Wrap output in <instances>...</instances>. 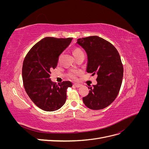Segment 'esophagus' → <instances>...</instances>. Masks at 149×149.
Segmentation results:
<instances>
[{
    "label": "esophagus",
    "mask_w": 149,
    "mask_h": 149,
    "mask_svg": "<svg viewBox=\"0 0 149 149\" xmlns=\"http://www.w3.org/2000/svg\"><path fill=\"white\" fill-rule=\"evenodd\" d=\"M73 86H75L76 88H79V87L81 86V84H77V83H74Z\"/></svg>",
    "instance_id": "1"
}]
</instances>
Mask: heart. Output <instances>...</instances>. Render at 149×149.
<instances>
[{"label":"heart","mask_w":149,"mask_h":149,"mask_svg":"<svg viewBox=\"0 0 149 149\" xmlns=\"http://www.w3.org/2000/svg\"><path fill=\"white\" fill-rule=\"evenodd\" d=\"M73 54L74 57L79 56L81 54H84L83 52L79 48H74L73 49ZM79 72L76 70H71L68 73V76L72 79H76L78 77Z\"/></svg>","instance_id":"1"}]
</instances>
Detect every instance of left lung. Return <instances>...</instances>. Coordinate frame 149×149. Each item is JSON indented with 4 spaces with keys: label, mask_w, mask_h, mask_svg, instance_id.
I'll list each match as a JSON object with an SVG mask.
<instances>
[{
    "label": "left lung",
    "mask_w": 149,
    "mask_h": 149,
    "mask_svg": "<svg viewBox=\"0 0 149 149\" xmlns=\"http://www.w3.org/2000/svg\"><path fill=\"white\" fill-rule=\"evenodd\" d=\"M77 43L87 53L86 71L97 74V84L83 98L85 106L100 110L109 106L118 96L123 78V66L119 52L109 42L97 36L79 38Z\"/></svg>",
    "instance_id": "obj_1"
}]
</instances>
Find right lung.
Wrapping results in <instances>:
<instances>
[{"label": "right lung", "mask_w": 149, "mask_h": 149, "mask_svg": "<svg viewBox=\"0 0 149 149\" xmlns=\"http://www.w3.org/2000/svg\"><path fill=\"white\" fill-rule=\"evenodd\" d=\"M73 38L45 37L26 54L22 66V79L26 94L35 104L45 111H55L65 104L66 89L72 83L56 84L51 79V70L57 66L58 57Z\"/></svg>", "instance_id": "1"}]
</instances>
